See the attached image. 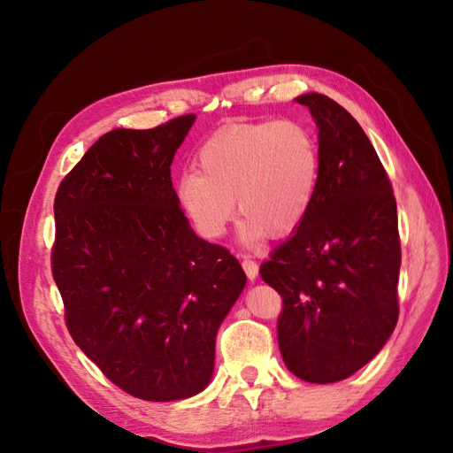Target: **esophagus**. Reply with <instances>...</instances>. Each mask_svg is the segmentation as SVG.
<instances>
[{"mask_svg":"<svg viewBox=\"0 0 453 453\" xmlns=\"http://www.w3.org/2000/svg\"><path fill=\"white\" fill-rule=\"evenodd\" d=\"M241 264H242V269H244V273H247V277L250 280H254L257 277V264L252 260L250 256H244Z\"/></svg>","mask_w":453,"mask_h":453,"instance_id":"1","label":"esophagus"}]
</instances>
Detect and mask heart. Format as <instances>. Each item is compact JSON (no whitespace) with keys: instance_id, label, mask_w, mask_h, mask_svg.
I'll return each instance as SVG.
<instances>
[{"instance_id":"heart-1","label":"heart","mask_w":453,"mask_h":453,"mask_svg":"<svg viewBox=\"0 0 453 453\" xmlns=\"http://www.w3.org/2000/svg\"><path fill=\"white\" fill-rule=\"evenodd\" d=\"M197 171L176 182V199L206 239L226 234L234 201L244 214L241 237L260 244L288 235L313 209L320 180L315 133L296 119L229 125L197 151Z\"/></svg>"}]
</instances>
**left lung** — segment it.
<instances>
[{
  "label": "left lung",
  "mask_w": 453,
  "mask_h": 453,
  "mask_svg": "<svg viewBox=\"0 0 453 453\" xmlns=\"http://www.w3.org/2000/svg\"><path fill=\"white\" fill-rule=\"evenodd\" d=\"M319 128L320 180L302 226L262 264L282 298L284 365L303 381L334 383L368 365L398 319L396 201L357 119L332 98H296Z\"/></svg>",
  "instance_id": "obj_1"
}]
</instances>
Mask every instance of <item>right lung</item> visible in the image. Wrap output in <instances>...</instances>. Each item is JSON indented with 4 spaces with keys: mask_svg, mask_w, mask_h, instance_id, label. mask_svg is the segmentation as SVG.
Wrapping results in <instances>:
<instances>
[{
    "mask_svg": "<svg viewBox=\"0 0 453 453\" xmlns=\"http://www.w3.org/2000/svg\"><path fill=\"white\" fill-rule=\"evenodd\" d=\"M196 115L113 128L62 180L53 277L66 326L104 376L142 400L201 393L216 334L247 284L234 254L180 209L171 165Z\"/></svg>",
    "mask_w": 453,
    "mask_h": 453,
    "instance_id": "add662e5",
    "label": "right lung"
}]
</instances>
